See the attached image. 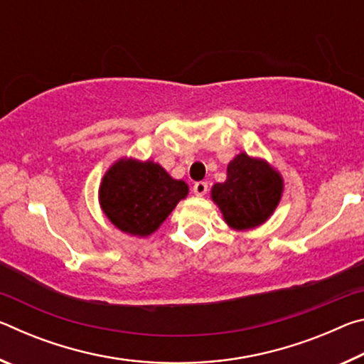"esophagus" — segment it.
Here are the masks:
<instances>
[{"label": "esophagus", "mask_w": 364, "mask_h": 364, "mask_svg": "<svg viewBox=\"0 0 364 364\" xmlns=\"http://www.w3.org/2000/svg\"><path fill=\"white\" fill-rule=\"evenodd\" d=\"M207 189H208V184H207L205 181H197V183L194 184V188H193L194 194H196L197 197L205 196V194H207Z\"/></svg>", "instance_id": "obj_1"}]
</instances>
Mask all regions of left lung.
I'll list each match as a JSON object with an SVG mask.
<instances>
[{"mask_svg":"<svg viewBox=\"0 0 364 364\" xmlns=\"http://www.w3.org/2000/svg\"><path fill=\"white\" fill-rule=\"evenodd\" d=\"M284 183L267 160L241 152L228 165L225 183L212 188V199L232 230L245 231L264 223L278 207Z\"/></svg>","mask_w":364,"mask_h":364,"instance_id":"obj_1","label":"left lung"}]
</instances>
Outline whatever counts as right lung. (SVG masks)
<instances>
[{
    "label": "right lung",
    "mask_w": 364,
    "mask_h": 364,
    "mask_svg": "<svg viewBox=\"0 0 364 364\" xmlns=\"http://www.w3.org/2000/svg\"><path fill=\"white\" fill-rule=\"evenodd\" d=\"M188 184L171 178L152 160L120 159L104 175L100 204L110 223L132 236L146 237L188 196Z\"/></svg>",
    "instance_id": "1"
}]
</instances>
